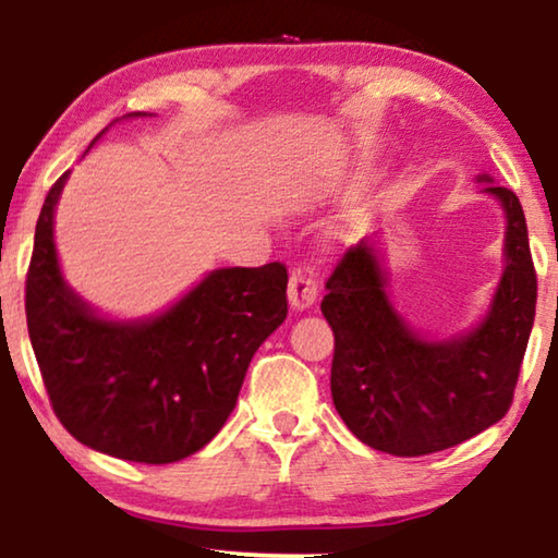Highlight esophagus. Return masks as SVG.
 <instances>
[{
    "label": "esophagus",
    "mask_w": 558,
    "mask_h": 558,
    "mask_svg": "<svg viewBox=\"0 0 558 558\" xmlns=\"http://www.w3.org/2000/svg\"><path fill=\"white\" fill-rule=\"evenodd\" d=\"M317 277L310 266H292V271H289V304H292L294 310L312 307L317 300Z\"/></svg>",
    "instance_id": "1"
}]
</instances>
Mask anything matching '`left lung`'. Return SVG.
<instances>
[{"mask_svg":"<svg viewBox=\"0 0 558 558\" xmlns=\"http://www.w3.org/2000/svg\"><path fill=\"white\" fill-rule=\"evenodd\" d=\"M506 210V269L483 323L468 335L426 340L386 294L378 248L363 239L327 279L319 307L332 327V403L363 445L396 457L441 452L500 422L536 317V269L513 190L493 185Z\"/></svg>","mask_w":558,"mask_h":558,"instance_id":"8db88e82","label":"left lung"}]
</instances>
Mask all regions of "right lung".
Returning <instances> with one entry per match:
<instances>
[{"label": "right lung", "instance_id": "right-lung-1", "mask_svg": "<svg viewBox=\"0 0 558 558\" xmlns=\"http://www.w3.org/2000/svg\"><path fill=\"white\" fill-rule=\"evenodd\" d=\"M126 117H144L142 111ZM45 197L25 281L27 330L60 424L81 445L129 462L195 454L231 416L258 345L287 317V266L216 269L162 315L98 317L60 271Z\"/></svg>", "mask_w": 558, "mask_h": 558}]
</instances>
